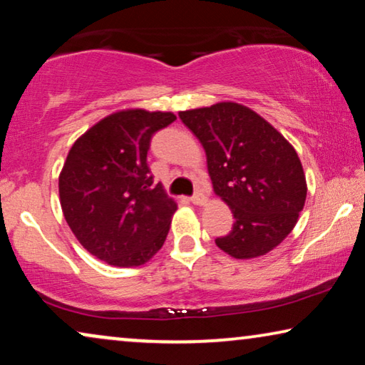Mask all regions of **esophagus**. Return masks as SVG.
Instances as JSON below:
<instances>
[{
	"label": "esophagus",
	"instance_id": "obj_1",
	"mask_svg": "<svg viewBox=\"0 0 365 365\" xmlns=\"http://www.w3.org/2000/svg\"><path fill=\"white\" fill-rule=\"evenodd\" d=\"M191 201H192V204H196V206H204V204L207 202V199H206V196H204L201 191H197V192H194V196L191 197Z\"/></svg>",
	"mask_w": 365,
	"mask_h": 365
}]
</instances>
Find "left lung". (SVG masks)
I'll list each match as a JSON object with an SVG mask.
<instances>
[{
	"mask_svg": "<svg viewBox=\"0 0 365 365\" xmlns=\"http://www.w3.org/2000/svg\"><path fill=\"white\" fill-rule=\"evenodd\" d=\"M206 153L214 194L234 224L216 246L234 259L266 256L297 224L307 182L296 149L271 123L234 101L179 111Z\"/></svg>",
	"mask_w": 365,
	"mask_h": 365,
	"instance_id": "8db88e82",
	"label": "left lung"
}]
</instances>
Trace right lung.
<instances>
[{
  "mask_svg": "<svg viewBox=\"0 0 365 365\" xmlns=\"http://www.w3.org/2000/svg\"><path fill=\"white\" fill-rule=\"evenodd\" d=\"M176 116L128 108L81 134L59 173V202L69 229L89 254L114 267L146 264L166 241L178 204L154 186L149 141Z\"/></svg>",
  "mask_w": 365,
  "mask_h": 365,
  "instance_id": "add662e5",
  "label": "right lung"
}]
</instances>
